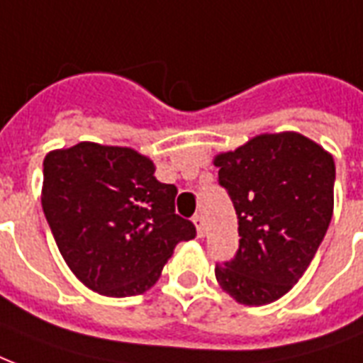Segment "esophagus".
Instances as JSON below:
<instances>
[{
    "label": "esophagus",
    "mask_w": 363,
    "mask_h": 363,
    "mask_svg": "<svg viewBox=\"0 0 363 363\" xmlns=\"http://www.w3.org/2000/svg\"><path fill=\"white\" fill-rule=\"evenodd\" d=\"M193 223L196 227V235L199 237H204V233H206V223H204V218H202L201 213H196L195 218H193Z\"/></svg>",
    "instance_id": "1"
}]
</instances>
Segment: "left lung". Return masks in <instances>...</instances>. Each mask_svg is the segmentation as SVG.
<instances>
[{
  "label": "left lung",
  "mask_w": 363,
  "mask_h": 363,
  "mask_svg": "<svg viewBox=\"0 0 363 363\" xmlns=\"http://www.w3.org/2000/svg\"><path fill=\"white\" fill-rule=\"evenodd\" d=\"M213 164L240 237L235 257L216 265V278L242 305L277 301L307 271L330 227L333 157L297 132H282L252 138Z\"/></svg>",
  "instance_id": "left-lung-1"
}]
</instances>
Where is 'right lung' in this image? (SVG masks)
Masks as SVG:
<instances>
[{"mask_svg":"<svg viewBox=\"0 0 363 363\" xmlns=\"http://www.w3.org/2000/svg\"><path fill=\"white\" fill-rule=\"evenodd\" d=\"M153 172L138 151L92 142L45 157V218L67 267L92 291L140 296L176 244L196 237L193 221L176 213V185Z\"/></svg>","mask_w":363,"mask_h":363,"instance_id":"add662e5","label":"right lung"}]
</instances>
